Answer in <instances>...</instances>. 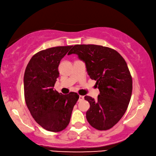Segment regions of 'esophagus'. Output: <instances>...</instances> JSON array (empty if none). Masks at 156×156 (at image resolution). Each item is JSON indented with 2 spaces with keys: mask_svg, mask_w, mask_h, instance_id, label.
Segmentation results:
<instances>
[{
  "mask_svg": "<svg viewBox=\"0 0 156 156\" xmlns=\"http://www.w3.org/2000/svg\"><path fill=\"white\" fill-rule=\"evenodd\" d=\"M84 99V96H81L80 95L79 96V98H78V101H83Z\"/></svg>",
  "mask_w": 156,
  "mask_h": 156,
  "instance_id": "obj_1",
  "label": "esophagus"
}]
</instances>
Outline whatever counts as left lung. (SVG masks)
Segmentation results:
<instances>
[{"label":"left lung","mask_w":156,"mask_h":156,"mask_svg":"<svg viewBox=\"0 0 156 156\" xmlns=\"http://www.w3.org/2000/svg\"><path fill=\"white\" fill-rule=\"evenodd\" d=\"M77 54L86 64L88 75L96 81L100 94L95 101L85 96L90 108L87 122L98 130H106L118 123L126 111L133 90V80L127 64L117 51L94 44H77L68 55Z\"/></svg>","instance_id":"left-lung-1"}]
</instances>
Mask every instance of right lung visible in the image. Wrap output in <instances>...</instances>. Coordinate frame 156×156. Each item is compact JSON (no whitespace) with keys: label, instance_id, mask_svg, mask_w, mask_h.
<instances>
[{"label":"right lung","instance_id":"obj_1","mask_svg":"<svg viewBox=\"0 0 156 156\" xmlns=\"http://www.w3.org/2000/svg\"><path fill=\"white\" fill-rule=\"evenodd\" d=\"M73 46H56L32 57L24 73V96L36 122L51 132H60L69 125L79 98L76 92L62 94L54 90L60 60Z\"/></svg>","mask_w":156,"mask_h":156}]
</instances>
